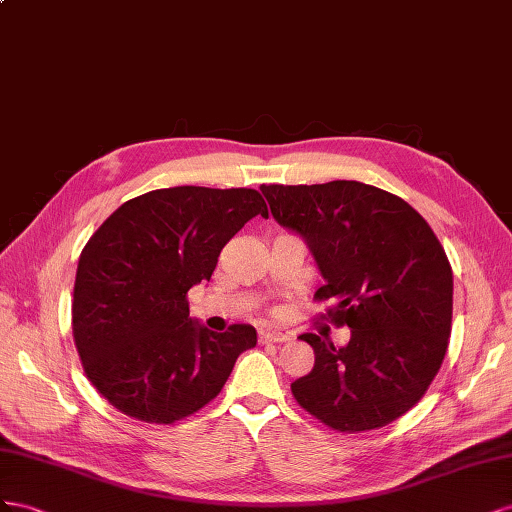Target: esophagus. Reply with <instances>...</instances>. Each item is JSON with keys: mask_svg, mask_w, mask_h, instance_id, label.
<instances>
[{"mask_svg": "<svg viewBox=\"0 0 512 512\" xmlns=\"http://www.w3.org/2000/svg\"><path fill=\"white\" fill-rule=\"evenodd\" d=\"M289 337L285 332H276V330H261L259 332V343H285Z\"/></svg>", "mask_w": 512, "mask_h": 512, "instance_id": "esophagus-1", "label": "esophagus"}]
</instances>
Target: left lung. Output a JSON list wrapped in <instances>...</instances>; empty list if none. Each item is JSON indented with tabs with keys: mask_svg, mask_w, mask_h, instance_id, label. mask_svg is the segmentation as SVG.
Instances as JSON below:
<instances>
[{
	"mask_svg": "<svg viewBox=\"0 0 512 512\" xmlns=\"http://www.w3.org/2000/svg\"><path fill=\"white\" fill-rule=\"evenodd\" d=\"M272 216L309 244L326 317L352 328L345 347L306 332L309 375L291 384L304 412L339 433L390 425L422 399L442 367L452 330V268L410 203L354 180L264 184Z\"/></svg>",
	"mask_w": 512,
	"mask_h": 512,
	"instance_id": "obj_1",
	"label": "left lung"
}]
</instances>
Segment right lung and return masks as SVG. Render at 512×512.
Segmentation results:
<instances>
[{
  "label": "right lung",
  "mask_w": 512,
  "mask_h": 512,
  "mask_svg": "<svg viewBox=\"0 0 512 512\" xmlns=\"http://www.w3.org/2000/svg\"><path fill=\"white\" fill-rule=\"evenodd\" d=\"M268 206L253 188L173 186L115 210L83 246L72 337L92 386L122 414L173 425L223 390L257 343L253 326L212 332L188 317L223 246Z\"/></svg>",
  "instance_id": "right-lung-1"
}]
</instances>
